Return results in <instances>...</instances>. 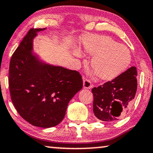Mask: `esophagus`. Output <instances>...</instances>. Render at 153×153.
<instances>
[{
    "label": "esophagus",
    "mask_w": 153,
    "mask_h": 153,
    "mask_svg": "<svg viewBox=\"0 0 153 153\" xmlns=\"http://www.w3.org/2000/svg\"><path fill=\"white\" fill-rule=\"evenodd\" d=\"M92 87L91 82L88 79L83 80V88L85 89H90Z\"/></svg>",
    "instance_id": "34e87169"
}]
</instances>
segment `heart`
<instances>
[{
	"instance_id": "obj_1",
	"label": "heart",
	"mask_w": 153,
	"mask_h": 153,
	"mask_svg": "<svg viewBox=\"0 0 153 153\" xmlns=\"http://www.w3.org/2000/svg\"><path fill=\"white\" fill-rule=\"evenodd\" d=\"M82 48L84 53L94 56L91 68L102 81L116 79L128 68L131 62V54L127 47L108 36L85 37L83 39ZM74 54L81 55L77 51H74Z\"/></svg>"
}]
</instances>
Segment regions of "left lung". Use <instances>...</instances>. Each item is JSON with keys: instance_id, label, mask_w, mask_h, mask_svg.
<instances>
[{"instance_id": "8db88e82", "label": "left lung", "mask_w": 153, "mask_h": 153, "mask_svg": "<svg viewBox=\"0 0 153 153\" xmlns=\"http://www.w3.org/2000/svg\"><path fill=\"white\" fill-rule=\"evenodd\" d=\"M137 69L131 67L116 79L94 88L93 111L98 119L111 122L128 111L137 88Z\"/></svg>"}]
</instances>
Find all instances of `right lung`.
<instances>
[{"label": "right lung", "instance_id": "obj_1", "mask_svg": "<svg viewBox=\"0 0 153 153\" xmlns=\"http://www.w3.org/2000/svg\"><path fill=\"white\" fill-rule=\"evenodd\" d=\"M46 29H30L11 57L9 88L20 116L35 126L53 127L64 118L68 105L83 88L76 70L42 61L33 53V39Z\"/></svg>", "mask_w": 153, "mask_h": 153}]
</instances>
